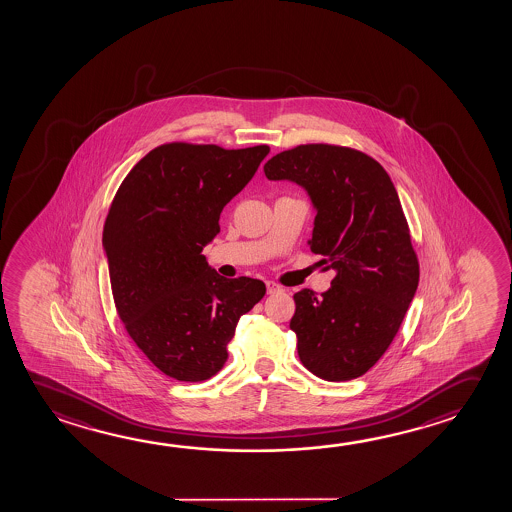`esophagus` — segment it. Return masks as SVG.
<instances>
[{
    "label": "esophagus",
    "mask_w": 512,
    "mask_h": 512,
    "mask_svg": "<svg viewBox=\"0 0 512 512\" xmlns=\"http://www.w3.org/2000/svg\"><path fill=\"white\" fill-rule=\"evenodd\" d=\"M267 292L268 293H279L283 292V288L279 286V284L274 283V281H267Z\"/></svg>",
    "instance_id": "obj_1"
}]
</instances>
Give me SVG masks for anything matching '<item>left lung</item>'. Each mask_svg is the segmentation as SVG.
<instances>
[{
  "mask_svg": "<svg viewBox=\"0 0 512 512\" xmlns=\"http://www.w3.org/2000/svg\"><path fill=\"white\" fill-rule=\"evenodd\" d=\"M263 171L308 192L317 210L309 249L336 272L320 297L293 295L302 365L324 381L361 377L390 347L420 279L397 190L374 158L331 144L293 147Z\"/></svg>",
  "mask_w": 512,
  "mask_h": 512,
  "instance_id": "obj_1",
  "label": "left lung"
}]
</instances>
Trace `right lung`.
<instances>
[{
	"label": "right lung",
	"instance_id": "1",
	"mask_svg": "<svg viewBox=\"0 0 512 512\" xmlns=\"http://www.w3.org/2000/svg\"><path fill=\"white\" fill-rule=\"evenodd\" d=\"M268 151L163 144L131 169L108 210L103 247L115 308L138 349L176 381L217 374L238 320L267 292L260 279L219 276L201 252Z\"/></svg>",
	"mask_w": 512,
	"mask_h": 512
}]
</instances>
